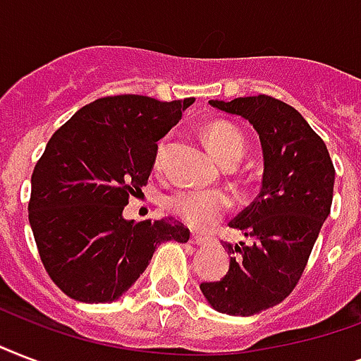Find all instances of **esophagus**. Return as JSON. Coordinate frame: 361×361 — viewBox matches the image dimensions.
<instances>
[{"instance_id":"esophagus-1","label":"esophagus","mask_w":361,"mask_h":361,"mask_svg":"<svg viewBox=\"0 0 361 361\" xmlns=\"http://www.w3.org/2000/svg\"><path fill=\"white\" fill-rule=\"evenodd\" d=\"M191 243L192 245H206V243H208V238H204V236H200V234H192L191 236Z\"/></svg>"}]
</instances>
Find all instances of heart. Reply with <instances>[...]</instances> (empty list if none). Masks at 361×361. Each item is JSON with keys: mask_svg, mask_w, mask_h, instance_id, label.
I'll return each mask as SVG.
<instances>
[{"mask_svg": "<svg viewBox=\"0 0 361 361\" xmlns=\"http://www.w3.org/2000/svg\"><path fill=\"white\" fill-rule=\"evenodd\" d=\"M206 144L209 152L221 163H238L245 152V136L236 125L226 121H214L206 129ZM164 153V144L157 149V164ZM166 206L180 219L191 226H208L225 214L231 206V198L221 191H197V189H178L166 197Z\"/></svg>", "mask_w": 361, "mask_h": 361, "instance_id": "obj_1", "label": "heart"}]
</instances>
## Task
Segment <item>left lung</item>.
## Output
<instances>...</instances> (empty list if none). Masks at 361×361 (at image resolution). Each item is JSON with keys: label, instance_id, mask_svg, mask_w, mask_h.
I'll return each mask as SVG.
<instances>
[{"label": "left lung", "instance_id": "1", "mask_svg": "<svg viewBox=\"0 0 361 361\" xmlns=\"http://www.w3.org/2000/svg\"><path fill=\"white\" fill-rule=\"evenodd\" d=\"M209 104L255 127L264 172L258 197L228 223L251 241L223 243L232 255L228 271L200 290L215 311L251 317L283 302L298 285L330 215L336 170L322 138L290 104L268 95Z\"/></svg>", "mask_w": 361, "mask_h": 361}]
</instances>
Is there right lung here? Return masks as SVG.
Listing matches in <instances>:
<instances>
[{
	"instance_id": "obj_1",
	"label": "right lung",
	"mask_w": 361,
	"mask_h": 361,
	"mask_svg": "<svg viewBox=\"0 0 361 361\" xmlns=\"http://www.w3.org/2000/svg\"><path fill=\"white\" fill-rule=\"evenodd\" d=\"M192 103L97 99L48 140L31 174L30 225L44 269L69 298L114 302L135 285L157 245L189 240L180 221L135 223L123 208L147 183L157 142Z\"/></svg>"
}]
</instances>
